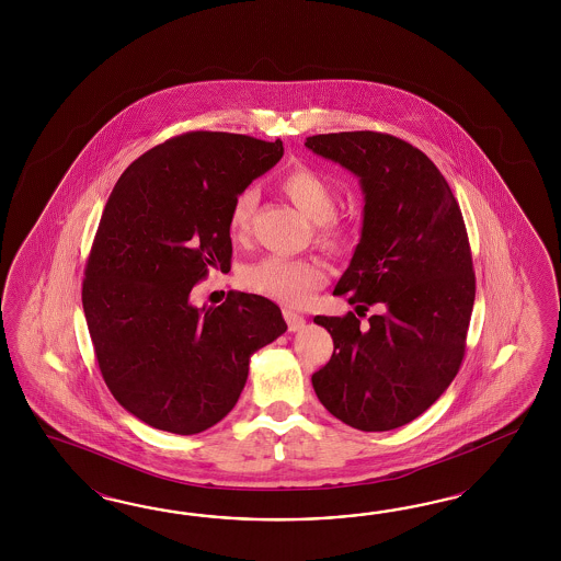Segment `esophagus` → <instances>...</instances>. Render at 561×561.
<instances>
[{"instance_id": "obj_1", "label": "esophagus", "mask_w": 561, "mask_h": 561, "mask_svg": "<svg viewBox=\"0 0 561 561\" xmlns=\"http://www.w3.org/2000/svg\"><path fill=\"white\" fill-rule=\"evenodd\" d=\"M284 319H286V323H288L289 331H300V329H305L306 319L302 314H298V312H294V310H284Z\"/></svg>"}]
</instances>
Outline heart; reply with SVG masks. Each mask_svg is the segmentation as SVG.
I'll return each instance as SVG.
<instances>
[{"instance_id": "1", "label": "heart", "mask_w": 561, "mask_h": 561, "mask_svg": "<svg viewBox=\"0 0 561 561\" xmlns=\"http://www.w3.org/2000/svg\"><path fill=\"white\" fill-rule=\"evenodd\" d=\"M282 191L312 224H323L319 238L327 247L340 249L345 232L331 218L335 214V191L319 172L308 167H294L282 179ZM256 204L253 187L238 191L228 211V228L232 237H242L249 228ZM327 279L323 265L314 259H288L272 255L244 267L242 284L255 294L289 306H302L312 298Z\"/></svg>"}]
</instances>
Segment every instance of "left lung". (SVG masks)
<instances>
[{"instance_id": "left-lung-1", "label": "left lung", "mask_w": 561, "mask_h": 561, "mask_svg": "<svg viewBox=\"0 0 561 561\" xmlns=\"http://www.w3.org/2000/svg\"><path fill=\"white\" fill-rule=\"evenodd\" d=\"M306 148L354 172L364 221L333 294L365 316L314 317L333 356L312 387L331 415L362 432L420 417L457 376L476 302V273L459 204L422 150L389 134L306 137Z\"/></svg>"}]
</instances>
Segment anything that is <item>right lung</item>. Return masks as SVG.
<instances>
[{
	"label": "right lung",
	"mask_w": 561,
	"mask_h": 561,
	"mask_svg": "<svg viewBox=\"0 0 561 561\" xmlns=\"http://www.w3.org/2000/svg\"><path fill=\"white\" fill-rule=\"evenodd\" d=\"M279 139L188 131L121 174L85 263L82 305L102 378L144 424L199 434L244 389L249 359L286 333L272 300L230 291L191 305L211 267L230 272L228 211L238 191L275 167Z\"/></svg>",
	"instance_id": "add662e5"
}]
</instances>
